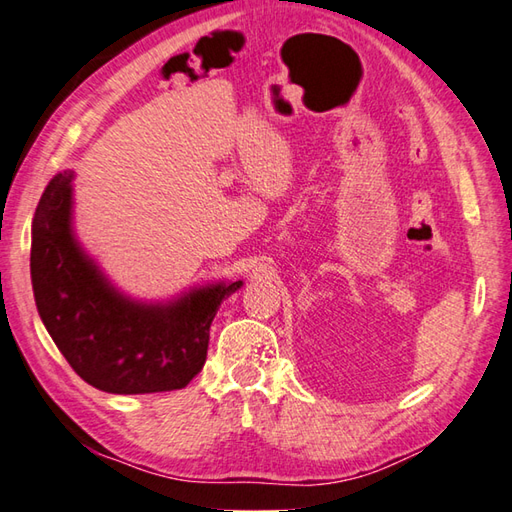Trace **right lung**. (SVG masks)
Masks as SVG:
<instances>
[{
	"mask_svg": "<svg viewBox=\"0 0 512 512\" xmlns=\"http://www.w3.org/2000/svg\"><path fill=\"white\" fill-rule=\"evenodd\" d=\"M74 171L54 176L32 220L30 277L39 317L65 361L107 394L182 389L200 372L220 303L242 281L195 288L167 303L121 295L72 231Z\"/></svg>",
	"mask_w": 512,
	"mask_h": 512,
	"instance_id": "add662e5",
	"label": "right lung"
}]
</instances>
